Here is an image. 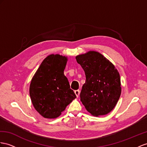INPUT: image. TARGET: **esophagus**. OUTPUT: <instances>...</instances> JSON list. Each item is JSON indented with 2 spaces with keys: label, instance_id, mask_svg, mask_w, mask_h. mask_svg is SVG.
<instances>
[{
  "label": "esophagus",
  "instance_id": "esophagus-1",
  "mask_svg": "<svg viewBox=\"0 0 147 147\" xmlns=\"http://www.w3.org/2000/svg\"><path fill=\"white\" fill-rule=\"evenodd\" d=\"M74 93H75V94H76V97H78L79 96H80V90H76V91H74Z\"/></svg>",
  "mask_w": 147,
  "mask_h": 147
}]
</instances>
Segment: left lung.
I'll list each match as a JSON object with an SVG mask.
<instances>
[{"label":"left lung","mask_w":147,"mask_h":147,"mask_svg":"<svg viewBox=\"0 0 147 147\" xmlns=\"http://www.w3.org/2000/svg\"><path fill=\"white\" fill-rule=\"evenodd\" d=\"M76 59L84 69L86 78L80 93L82 104L93 115L107 114L115 107L121 94L118 71L96 51L78 55Z\"/></svg>","instance_id":"8db88e82"}]
</instances>
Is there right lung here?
Wrapping results in <instances>:
<instances>
[{
  "label": "right lung",
  "mask_w": 147,
  "mask_h": 147,
  "mask_svg": "<svg viewBox=\"0 0 147 147\" xmlns=\"http://www.w3.org/2000/svg\"><path fill=\"white\" fill-rule=\"evenodd\" d=\"M66 63L65 56L49 55L41 63L32 80L30 96L32 104L45 118L58 117L76 97L64 74Z\"/></svg>",
  "instance_id": "1"
}]
</instances>
